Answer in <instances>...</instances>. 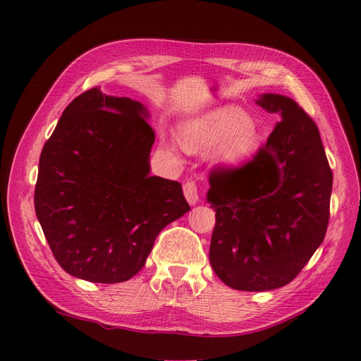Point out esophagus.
I'll list each match as a JSON object with an SVG mask.
<instances>
[{
  "mask_svg": "<svg viewBox=\"0 0 361 361\" xmlns=\"http://www.w3.org/2000/svg\"><path fill=\"white\" fill-rule=\"evenodd\" d=\"M183 195L190 204H195L199 202L197 185H195L194 180H187L183 183Z\"/></svg>",
  "mask_w": 361,
  "mask_h": 361,
  "instance_id": "1",
  "label": "esophagus"
}]
</instances>
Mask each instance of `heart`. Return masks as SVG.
<instances>
[{
	"label": "heart",
	"instance_id": "b5f03b06",
	"mask_svg": "<svg viewBox=\"0 0 361 361\" xmlns=\"http://www.w3.org/2000/svg\"><path fill=\"white\" fill-rule=\"evenodd\" d=\"M182 145L188 150L214 147V158L238 164L253 157L260 146V134L250 116L238 106H224L191 120L180 130Z\"/></svg>",
	"mask_w": 361,
	"mask_h": 361
}]
</instances>
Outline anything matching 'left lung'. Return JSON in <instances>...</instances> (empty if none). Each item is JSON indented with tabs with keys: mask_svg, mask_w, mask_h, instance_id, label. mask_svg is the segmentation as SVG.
<instances>
[{
	"mask_svg": "<svg viewBox=\"0 0 361 361\" xmlns=\"http://www.w3.org/2000/svg\"><path fill=\"white\" fill-rule=\"evenodd\" d=\"M279 122L257 155L211 173L207 202L216 223L209 260L224 285L264 292L288 285L310 260L330 220L333 171L319 129L293 99L256 101Z\"/></svg>",
	"mask_w": 361,
	"mask_h": 361,
	"instance_id": "8db88e82",
	"label": "left lung"
}]
</instances>
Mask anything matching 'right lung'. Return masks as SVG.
Masks as SVG:
<instances>
[{"label":"right lung","instance_id":"right-lung-1","mask_svg":"<svg viewBox=\"0 0 361 361\" xmlns=\"http://www.w3.org/2000/svg\"><path fill=\"white\" fill-rule=\"evenodd\" d=\"M146 106L101 87L66 106L42 149L37 220L68 274L120 283L145 267L159 232L190 211L182 185L150 176Z\"/></svg>","mask_w":361,"mask_h":361}]
</instances>
